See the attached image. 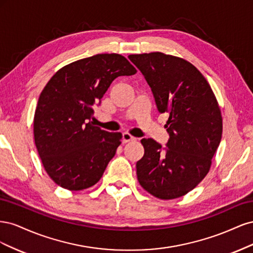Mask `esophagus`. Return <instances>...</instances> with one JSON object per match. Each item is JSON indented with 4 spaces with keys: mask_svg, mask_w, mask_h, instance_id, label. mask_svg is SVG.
<instances>
[{
    "mask_svg": "<svg viewBox=\"0 0 253 253\" xmlns=\"http://www.w3.org/2000/svg\"><path fill=\"white\" fill-rule=\"evenodd\" d=\"M135 140H136V138L135 137H133L131 134H128V133L122 134V142L124 143H127L129 141H135Z\"/></svg>",
    "mask_w": 253,
    "mask_h": 253,
    "instance_id": "obj_1",
    "label": "esophagus"
}]
</instances>
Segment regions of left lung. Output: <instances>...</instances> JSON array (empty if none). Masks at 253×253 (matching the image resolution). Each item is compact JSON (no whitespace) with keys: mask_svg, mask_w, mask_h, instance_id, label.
Instances as JSON below:
<instances>
[{"mask_svg":"<svg viewBox=\"0 0 253 253\" xmlns=\"http://www.w3.org/2000/svg\"><path fill=\"white\" fill-rule=\"evenodd\" d=\"M142 73L160 113H169L162 144L141 139L144 154L136 164L140 186L159 200L186 195L208 174L218 148L223 118L208 81L189 61L164 52L129 55Z\"/></svg>","mask_w":253,"mask_h":253,"instance_id":"8db88e82","label":"left lung"}]
</instances>
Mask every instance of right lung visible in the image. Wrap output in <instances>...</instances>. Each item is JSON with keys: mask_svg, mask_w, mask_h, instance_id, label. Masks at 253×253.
<instances>
[{"mask_svg": "<svg viewBox=\"0 0 253 253\" xmlns=\"http://www.w3.org/2000/svg\"><path fill=\"white\" fill-rule=\"evenodd\" d=\"M136 73L124 56L99 53L60 68L45 85L34 137L44 169L58 186L80 191L100 180L122 135L93 126V106L117 77Z\"/></svg>", "mask_w": 253, "mask_h": 253, "instance_id": "right-lung-1", "label": "right lung"}]
</instances>
